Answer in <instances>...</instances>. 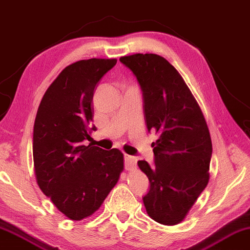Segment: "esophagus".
Wrapping results in <instances>:
<instances>
[{
	"label": "esophagus",
	"instance_id": "34e87169",
	"mask_svg": "<svg viewBox=\"0 0 250 250\" xmlns=\"http://www.w3.org/2000/svg\"><path fill=\"white\" fill-rule=\"evenodd\" d=\"M137 165V158L133 157V156H129V155H125V166L126 170H131L133 168H136Z\"/></svg>",
	"mask_w": 250,
	"mask_h": 250
}]
</instances>
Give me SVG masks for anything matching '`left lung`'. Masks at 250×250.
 I'll list each match as a JSON object with an SVG mask.
<instances>
[{"label": "left lung", "mask_w": 250, "mask_h": 250, "mask_svg": "<svg viewBox=\"0 0 250 250\" xmlns=\"http://www.w3.org/2000/svg\"><path fill=\"white\" fill-rule=\"evenodd\" d=\"M120 62L132 70L144 96L155 166H138L150 188L144 196L149 217L165 226L178 225L194 206L210 180L212 143L204 115L176 68L156 54L124 56Z\"/></svg>", "instance_id": "8db88e82"}]
</instances>
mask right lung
Masks as SVG:
<instances>
[{"label": "right lung", "instance_id": "right-lung-1", "mask_svg": "<svg viewBox=\"0 0 250 250\" xmlns=\"http://www.w3.org/2000/svg\"><path fill=\"white\" fill-rule=\"evenodd\" d=\"M117 59L91 58L68 65L50 84L33 126V165L40 189L74 221L99 210L124 172V154L84 146L92 130L94 88Z\"/></svg>", "mask_w": 250, "mask_h": 250}]
</instances>
